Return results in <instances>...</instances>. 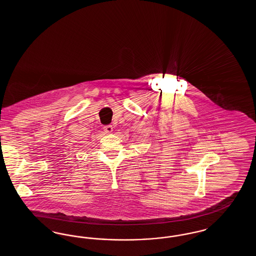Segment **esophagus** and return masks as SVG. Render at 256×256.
<instances>
[{
	"instance_id": "1",
	"label": "esophagus",
	"mask_w": 256,
	"mask_h": 256,
	"mask_svg": "<svg viewBox=\"0 0 256 256\" xmlns=\"http://www.w3.org/2000/svg\"><path fill=\"white\" fill-rule=\"evenodd\" d=\"M104 132H106V134H111V132H113V126H112L111 124L106 126L104 128Z\"/></svg>"
}]
</instances>
